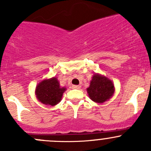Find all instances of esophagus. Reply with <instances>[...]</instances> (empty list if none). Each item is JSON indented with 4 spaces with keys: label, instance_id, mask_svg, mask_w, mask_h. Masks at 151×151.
Here are the masks:
<instances>
[{
    "label": "esophagus",
    "instance_id": "obj_1",
    "mask_svg": "<svg viewBox=\"0 0 151 151\" xmlns=\"http://www.w3.org/2000/svg\"><path fill=\"white\" fill-rule=\"evenodd\" d=\"M73 88L74 89H80L81 88V86L80 85H73Z\"/></svg>",
    "mask_w": 151,
    "mask_h": 151
}]
</instances>
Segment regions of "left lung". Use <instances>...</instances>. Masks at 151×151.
I'll list each match as a JSON object with an SVG mask.
<instances>
[{"mask_svg":"<svg viewBox=\"0 0 151 151\" xmlns=\"http://www.w3.org/2000/svg\"><path fill=\"white\" fill-rule=\"evenodd\" d=\"M115 85L112 80L100 74L93 75L90 86L87 88L89 98L93 101L101 104L109 100L115 93Z\"/></svg>","mask_w":151,"mask_h":151,"instance_id":"8db88e82","label":"left lung"}]
</instances>
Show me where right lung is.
<instances>
[{
    "label": "right lung",
    "mask_w": 151,
    "mask_h": 151,
    "mask_svg": "<svg viewBox=\"0 0 151 151\" xmlns=\"http://www.w3.org/2000/svg\"><path fill=\"white\" fill-rule=\"evenodd\" d=\"M66 88L61 87L57 77L45 79L36 87L35 94L37 99L45 105L55 106L61 101Z\"/></svg>",
    "instance_id": "obj_1"
}]
</instances>
